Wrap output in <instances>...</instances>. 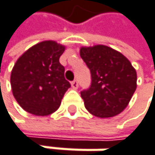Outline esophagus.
<instances>
[{"instance_id":"obj_1","label":"esophagus","mask_w":155,"mask_h":155,"mask_svg":"<svg viewBox=\"0 0 155 155\" xmlns=\"http://www.w3.org/2000/svg\"><path fill=\"white\" fill-rule=\"evenodd\" d=\"M78 81L77 80H73L72 82H71V87H72V88L76 89V88H78Z\"/></svg>"}]
</instances>
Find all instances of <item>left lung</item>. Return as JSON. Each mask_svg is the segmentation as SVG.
I'll use <instances>...</instances> for the list:
<instances>
[{
  "label": "left lung",
  "instance_id": "8db88e82",
  "mask_svg": "<svg viewBox=\"0 0 155 155\" xmlns=\"http://www.w3.org/2000/svg\"><path fill=\"white\" fill-rule=\"evenodd\" d=\"M80 55L91 77L89 87L81 91L86 109L101 118L122 112L136 89V71L130 62L106 45L82 48Z\"/></svg>",
  "mask_w": 155,
  "mask_h": 155
}]
</instances>
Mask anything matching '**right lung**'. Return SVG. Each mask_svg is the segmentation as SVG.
<instances>
[{"mask_svg":"<svg viewBox=\"0 0 155 155\" xmlns=\"http://www.w3.org/2000/svg\"><path fill=\"white\" fill-rule=\"evenodd\" d=\"M64 46L45 41L26 50L14 64L10 82L12 92L23 109L45 116L56 111L70 87L64 68L59 62Z\"/></svg>","mask_w":155,"mask_h":155,"instance_id":"add662e5","label":"right lung"}]
</instances>
